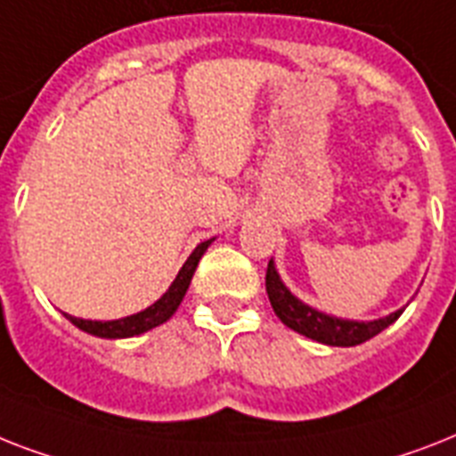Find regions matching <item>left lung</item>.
Returning <instances> with one entry per match:
<instances>
[{
  "label": "left lung",
  "instance_id": "left-lung-1",
  "mask_svg": "<svg viewBox=\"0 0 456 456\" xmlns=\"http://www.w3.org/2000/svg\"><path fill=\"white\" fill-rule=\"evenodd\" d=\"M265 291H268L275 315L289 330L298 331V334H304V337L313 338L318 344L341 346V348L365 344L367 338L377 337L379 331H384L386 327L393 325L405 311V308H400V311L388 313V315L377 320H348L318 311V308L304 304L301 298H297L287 289L273 258L268 261V271H265Z\"/></svg>",
  "mask_w": 456,
  "mask_h": 456
}]
</instances>
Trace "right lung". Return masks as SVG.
<instances>
[{"label":"right lung","instance_id":"right-lung-1","mask_svg":"<svg viewBox=\"0 0 456 456\" xmlns=\"http://www.w3.org/2000/svg\"><path fill=\"white\" fill-rule=\"evenodd\" d=\"M211 242H214V238L207 240V242H200V245L192 249V254L188 256L183 268L178 271V275L174 278L169 289H167L155 304L143 308V311H138L134 313V315H126V318L119 320H84L75 318V315H68V313H63V315L82 331H86L91 337L101 338H129L138 337V334H143V331L155 330V327L167 322V320L176 313V308L181 305V301H183L185 291L191 287V280L192 275H195V268H198L200 258L205 256V251L209 249Z\"/></svg>","mask_w":456,"mask_h":456}]
</instances>
